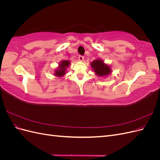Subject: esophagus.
I'll list each match as a JSON object with an SVG mask.
<instances>
[{
    "label": "esophagus",
    "instance_id": "1",
    "mask_svg": "<svg viewBox=\"0 0 160 160\" xmlns=\"http://www.w3.org/2000/svg\"><path fill=\"white\" fill-rule=\"evenodd\" d=\"M78 59H79V60L80 61H83L84 60V57L82 56V55H79Z\"/></svg>",
    "mask_w": 160,
    "mask_h": 160
}]
</instances>
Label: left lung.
Returning <instances> with one entry per match:
<instances>
[{
	"mask_svg": "<svg viewBox=\"0 0 160 160\" xmlns=\"http://www.w3.org/2000/svg\"><path fill=\"white\" fill-rule=\"evenodd\" d=\"M91 67L95 72V74L99 77H104L109 75L111 72L110 67L104 63V61L101 59H96L91 62Z\"/></svg>",
	"mask_w": 160,
	"mask_h": 160,
	"instance_id": "8db88e82",
	"label": "left lung"
}]
</instances>
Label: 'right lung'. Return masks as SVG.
<instances>
[{
    "label": "right lung",
    "mask_w": 160,
    "mask_h": 160,
    "mask_svg": "<svg viewBox=\"0 0 160 160\" xmlns=\"http://www.w3.org/2000/svg\"><path fill=\"white\" fill-rule=\"evenodd\" d=\"M70 65L69 61H62L60 62L59 65V69H57L55 71L54 74L57 77H62L65 75L66 69Z\"/></svg>",
    "instance_id": "1"
}]
</instances>
